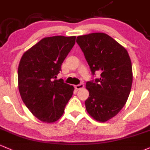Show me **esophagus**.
<instances>
[{
	"label": "esophagus",
	"instance_id": "obj_1",
	"mask_svg": "<svg viewBox=\"0 0 150 150\" xmlns=\"http://www.w3.org/2000/svg\"><path fill=\"white\" fill-rule=\"evenodd\" d=\"M83 86H84V85H83V83H79V84H78V85H76L75 88H76V89L79 90V89H81V88H83Z\"/></svg>",
	"mask_w": 150,
	"mask_h": 150
}]
</instances>
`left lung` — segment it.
<instances>
[{"instance_id": "8db88e82", "label": "left lung", "mask_w": 150, "mask_h": 150, "mask_svg": "<svg viewBox=\"0 0 150 150\" xmlns=\"http://www.w3.org/2000/svg\"><path fill=\"white\" fill-rule=\"evenodd\" d=\"M76 43L92 75L101 72V78L86 82L89 96L85 105L94 120L104 122L120 112L129 97L132 84L129 56L123 46L104 33L78 36Z\"/></svg>"}]
</instances>
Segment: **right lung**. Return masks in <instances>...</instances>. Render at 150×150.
Here are the masks:
<instances>
[{"mask_svg": "<svg viewBox=\"0 0 150 150\" xmlns=\"http://www.w3.org/2000/svg\"><path fill=\"white\" fill-rule=\"evenodd\" d=\"M75 40L76 36L46 37L25 51L19 63L18 82L21 99L42 122L59 120L73 94V86L55 79Z\"/></svg>", "mask_w": 150, "mask_h": 150, "instance_id": "obj_1", "label": "right lung"}]
</instances>
